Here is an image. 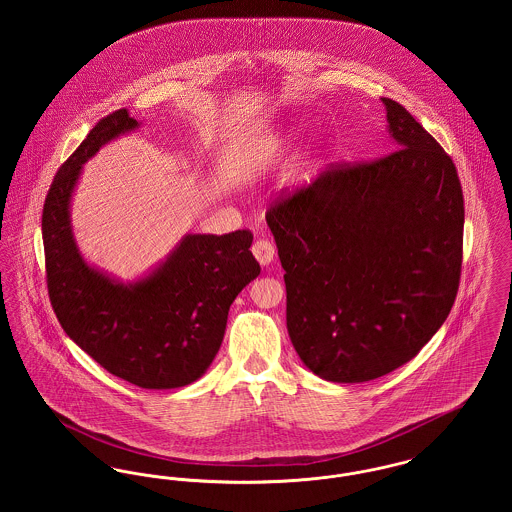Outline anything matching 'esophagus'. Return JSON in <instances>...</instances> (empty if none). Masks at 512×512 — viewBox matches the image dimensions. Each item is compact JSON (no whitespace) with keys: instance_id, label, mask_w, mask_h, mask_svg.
Listing matches in <instances>:
<instances>
[{"instance_id":"obj_1","label":"esophagus","mask_w":512,"mask_h":512,"mask_svg":"<svg viewBox=\"0 0 512 512\" xmlns=\"http://www.w3.org/2000/svg\"><path fill=\"white\" fill-rule=\"evenodd\" d=\"M251 251H253V255H255V259L265 267V265H270L272 261H274V255H276V247L274 244L270 242V240H265V238H261V240H257L253 247H251Z\"/></svg>"}]
</instances>
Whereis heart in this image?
<instances>
[{
	"instance_id": "heart-1",
	"label": "heart",
	"mask_w": 512,
	"mask_h": 512,
	"mask_svg": "<svg viewBox=\"0 0 512 512\" xmlns=\"http://www.w3.org/2000/svg\"><path fill=\"white\" fill-rule=\"evenodd\" d=\"M293 138H295L293 134L270 138L268 142L257 147V151H255L253 157H251V165H253L255 169H263V167H267L270 163H274V161L280 157V153L292 144Z\"/></svg>"
}]
</instances>
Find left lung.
Listing matches in <instances>:
<instances>
[{"label": "left lung", "mask_w": 512, "mask_h": 512, "mask_svg": "<svg viewBox=\"0 0 512 512\" xmlns=\"http://www.w3.org/2000/svg\"><path fill=\"white\" fill-rule=\"evenodd\" d=\"M390 153L332 163L276 197L290 340L317 376L355 384L409 363L449 315L463 265V188L443 147L390 98Z\"/></svg>", "instance_id": "obj_1"}]
</instances>
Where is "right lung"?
Here are the masks:
<instances>
[{"label": "right lung", "instance_id": "1", "mask_svg": "<svg viewBox=\"0 0 512 512\" xmlns=\"http://www.w3.org/2000/svg\"><path fill=\"white\" fill-rule=\"evenodd\" d=\"M134 128L126 109L99 119L49 186L42 213L49 301L67 336L107 372L138 388L172 390L213 363L230 305L261 267L249 230L188 234L161 267L126 286L82 259L69 219L80 169Z\"/></svg>", "mask_w": 512, "mask_h": 512}]
</instances>
